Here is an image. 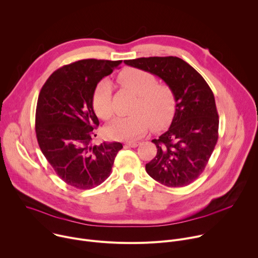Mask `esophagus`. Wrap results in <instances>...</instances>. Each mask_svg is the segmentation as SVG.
I'll return each instance as SVG.
<instances>
[{
  "label": "esophagus",
  "mask_w": 258,
  "mask_h": 258,
  "mask_svg": "<svg viewBox=\"0 0 258 258\" xmlns=\"http://www.w3.org/2000/svg\"><path fill=\"white\" fill-rule=\"evenodd\" d=\"M140 145L139 142H128L125 144V146L127 147H131V148H136V147H138Z\"/></svg>",
  "instance_id": "obj_1"
}]
</instances>
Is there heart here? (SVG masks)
I'll list each match as a JSON object with an SVG mask.
<instances>
[{"label":"heart","mask_w":258,"mask_h":258,"mask_svg":"<svg viewBox=\"0 0 258 258\" xmlns=\"http://www.w3.org/2000/svg\"><path fill=\"white\" fill-rule=\"evenodd\" d=\"M122 87L137 95L133 115L118 117L106 128V135L114 140H134L151 126L158 131L167 126L175 113V97L167 85L157 84L153 73L138 68L124 69L118 76ZM112 87L103 81L95 89L93 108L96 115L108 120L113 115Z\"/></svg>","instance_id":"heart-1"}]
</instances>
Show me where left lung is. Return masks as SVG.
Wrapping results in <instances>:
<instances>
[{
	"label": "left lung",
	"instance_id": "left-lung-1",
	"mask_svg": "<svg viewBox=\"0 0 258 258\" xmlns=\"http://www.w3.org/2000/svg\"><path fill=\"white\" fill-rule=\"evenodd\" d=\"M126 65L153 73L171 88L175 113L167 132L152 140L157 154L146 164L152 178L167 187H183L204 170L218 139V114L205 80L177 57L124 60Z\"/></svg>",
	"mask_w": 258,
	"mask_h": 258
}]
</instances>
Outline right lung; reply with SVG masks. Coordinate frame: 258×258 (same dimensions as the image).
Returning <instances> with one entry per match:
<instances>
[{
  "mask_svg": "<svg viewBox=\"0 0 258 258\" xmlns=\"http://www.w3.org/2000/svg\"><path fill=\"white\" fill-rule=\"evenodd\" d=\"M121 60L85 59L65 65L43 86L35 112L40 148L58 176L69 186L93 189L111 173L122 144H92L99 119L93 95L99 82Z\"/></svg>",
  "mask_w": 258,
  "mask_h": 258,
  "instance_id": "add662e5",
  "label": "right lung"
}]
</instances>
